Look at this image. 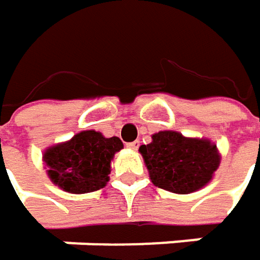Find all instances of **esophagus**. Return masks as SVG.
Returning <instances> with one entry per match:
<instances>
[{"label":"esophagus","instance_id":"esophagus-1","mask_svg":"<svg viewBox=\"0 0 260 260\" xmlns=\"http://www.w3.org/2000/svg\"><path fill=\"white\" fill-rule=\"evenodd\" d=\"M126 146H128L129 149H132V150H137V149L140 147V141H132V143H128Z\"/></svg>","mask_w":260,"mask_h":260}]
</instances>
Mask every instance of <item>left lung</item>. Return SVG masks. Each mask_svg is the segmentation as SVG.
<instances>
[{
	"instance_id": "1",
	"label": "left lung",
	"mask_w": 260,
	"mask_h": 260,
	"mask_svg": "<svg viewBox=\"0 0 260 260\" xmlns=\"http://www.w3.org/2000/svg\"><path fill=\"white\" fill-rule=\"evenodd\" d=\"M152 138L140 152L153 184L160 189L181 195L195 192L211 180L219 167L216 144L207 140L186 138L174 131H160Z\"/></svg>"
}]
</instances>
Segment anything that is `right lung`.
<instances>
[{"label":"right lung","mask_w":260,"mask_h":260,"mask_svg":"<svg viewBox=\"0 0 260 260\" xmlns=\"http://www.w3.org/2000/svg\"><path fill=\"white\" fill-rule=\"evenodd\" d=\"M123 149L117 137L106 138L95 131H83L70 141L53 146L43 156L50 180L71 193H87L106 186L110 162Z\"/></svg>","instance_id":"add662e5"}]
</instances>
